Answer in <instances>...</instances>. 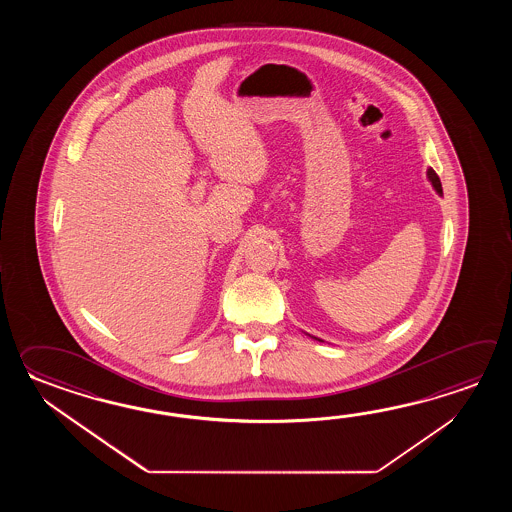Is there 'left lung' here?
<instances>
[{"instance_id":"8db88e82","label":"left lung","mask_w":512,"mask_h":512,"mask_svg":"<svg viewBox=\"0 0 512 512\" xmlns=\"http://www.w3.org/2000/svg\"><path fill=\"white\" fill-rule=\"evenodd\" d=\"M428 179L432 181V185H434L435 190L439 192V194H443V188H441V181H439V175L435 174V170H428Z\"/></svg>"}]
</instances>
